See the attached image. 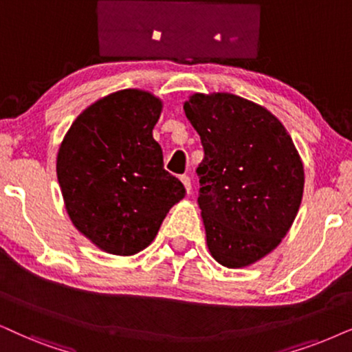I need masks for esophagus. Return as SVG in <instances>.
<instances>
[{"label": "esophagus", "instance_id": "esophagus-1", "mask_svg": "<svg viewBox=\"0 0 352 352\" xmlns=\"http://www.w3.org/2000/svg\"><path fill=\"white\" fill-rule=\"evenodd\" d=\"M180 180H182V184H184V186H185L186 193H190V191H191V180H190V177L188 175H182Z\"/></svg>", "mask_w": 352, "mask_h": 352}]
</instances>
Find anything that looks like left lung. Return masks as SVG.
<instances>
[{
  "label": "left lung",
  "mask_w": 352,
  "mask_h": 352,
  "mask_svg": "<svg viewBox=\"0 0 352 352\" xmlns=\"http://www.w3.org/2000/svg\"><path fill=\"white\" fill-rule=\"evenodd\" d=\"M184 110L204 149L197 172L208 250L226 268H245L296 219L305 182L299 151L268 109L243 97L197 92Z\"/></svg>",
  "instance_id": "8db88e82"
}]
</instances>
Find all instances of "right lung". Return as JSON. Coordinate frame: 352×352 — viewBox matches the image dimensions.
Segmentation results:
<instances>
[{
	"label": "right lung",
	"mask_w": 352,
	"mask_h": 352,
	"mask_svg": "<svg viewBox=\"0 0 352 352\" xmlns=\"http://www.w3.org/2000/svg\"><path fill=\"white\" fill-rule=\"evenodd\" d=\"M162 107L141 89L113 92L78 115L58 149V184L71 222L112 255H136L151 245L185 197L153 138Z\"/></svg>",
	"instance_id": "right-lung-1"
}]
</instances>
